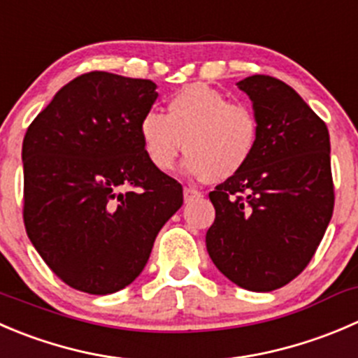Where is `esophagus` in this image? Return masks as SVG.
Returning a JSON list of instances; mask_svg holds the SVG:
<instances>
[{
	"instance_id": "esophagus-1",
	"label": "esophagus",
	"mask_w": 358,
	"mask_h": 358,
	"mask_svg": "<svg viewBox=\"0 0 358 358\" xmlns=\"http://www.w3.org/2000/svg\"><path fill=\"white\" fill-rule=\"evenodd\" d=\"M201 196H203V194H201L199 190L192 189V187H185V189H183V199H185V203H190V201L197 199V197Z\"/></svg>"
}]
</instances>
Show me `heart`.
I'll return each instance as SVG.
<instances>
[{"instance_id": "obj_1", "label": "heart", "mask_w": 358, "mask_h": 358, "mask_svg": "<svg viewBox=\"0 0 358 358\" xmlns=\"http://www.w3.org/2000/svg\"><path fill=\"white\" fill-rule=\"evenodd\" d=\"M138 136L148 162L159 171L173 169L185 150L187 175L227 180L252 161L260 124L252 106L231 103L210 85L190 83L169 99L166 115L157 110L143 113Z\"/></svg>"}]
</instances>
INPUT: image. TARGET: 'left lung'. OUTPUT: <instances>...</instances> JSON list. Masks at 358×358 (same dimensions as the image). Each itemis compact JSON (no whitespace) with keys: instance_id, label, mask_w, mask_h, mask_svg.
Listing matches in <instances>:
<instances>
[{"instance_id":"obj_1","label":"left lung","mask_w":358,"mask_h":358,"mask_svg":"<svg viewBox=\"0 0 358 358\" xmlns=\"http://www.w3.org/2000/svg\"><path fill=\"white\" fill-rule=\"evenodd\" d=\"M260 124L259 147L239 175L210 192L206 248L218 271L252 292H271L310 264L334 210L331 140L324 120L285 82H238Z\"/></svg>"}]
</instances>
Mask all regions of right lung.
<instances>
[{
  "label": "right lung",
  "mask_w": 358,
  "mask_h": 358,
  "mask_svg": "<svg viewBox=\"0 0 358 358\" xmlns=\"http://www.w3.org/2000/svg\"><path fill=\"white\" fill-rule=\"evenodd\" d=\"M155 89L152 80L85 73L27 127L24 225L73 289L106 296L133 283L183 204L182 185L148 162L138 136Z\"/></svg>",
  "instance_id": "1"
}]
</instances>
